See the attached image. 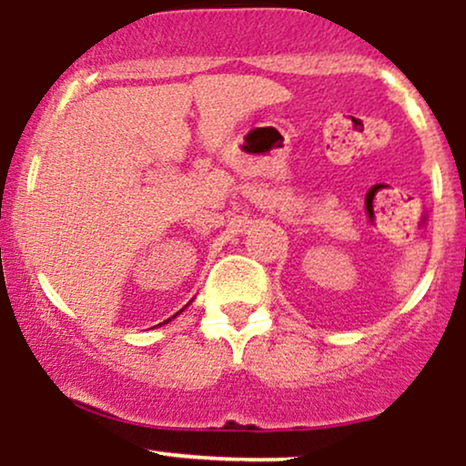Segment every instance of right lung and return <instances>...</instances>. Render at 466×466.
<instances>
[{
  "label": "right lung",
  "instance_id": "add662e5",
  "mask_svg": "<svg viewBox=\"0 0 466 466\" xmlns=\"http://www.w3.org/2000/svg\"><path fill=\"white\" fill-rule=\"evenodd\" d=\"M181 311H184V309H181ZM181 311H179V313H181ZM179 313H175V315H179ZM175 315H173V318H175ZM173 318H168V319H164V324H168V322H170V319H173Z\"/></svg>",
  "mask_w": 466,
  "mask_h": 466
}]
</instances>
